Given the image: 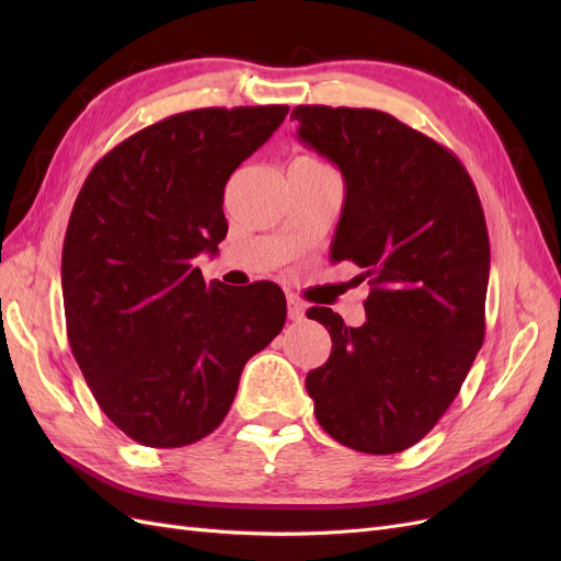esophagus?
Returning <instances> with one entry per match:
<instances>
[{"label": "esophagus", "mask_w": 561, "mask_h": 561, "mask_svg": "<svg viewBox=\"0 0 561 561\" xmlns=\"http://www.w3.org/2000/svg\"><path fill=\"white\" fill-rule=\"evenodd\" d=\"M304 316H307V311H304L301 304L295 299H287V318H290L293 322H301Z\"/></svg>", "instance_id": "1"}]
</instances>
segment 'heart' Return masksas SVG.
<instances>
[{
    "label": "heart",
    "instance_id": "b5f03b06",
    "mask_svg": "<svg viewBox=\"0 0 561 561\" xmlns=\"http://www.w3.org/2000/svg\"><path fill=\"white\" fill-rule=\"evenodd\" d=\"M304 159H307V161H316V159H309V157H304ZM316 163H320V161H316Z\"/></svg>",
    "mask_w": 561,
    "mask_h": 561
}]
</instances>
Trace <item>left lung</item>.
I'll return each instance as SVG.
<instances>
[{
  "mask_svg": "<svg viewBox=\"0 0 561 561\" xmlns=\"http://www.w3.org/2000/svg\"><path fill=\"white\" fill-rule=\"evenodd\" d=\"M297 138L344 178L330 260L365 268L367 320L332 309V353L307 375L336 443L396 454L431 433L484 342L489 233L478 190L449 149L379 110L299 105Z\"/></svg>",
  "mask_w": 561,
  "mask_h": 561,
  "instance_id": "obj_1",
  "label": "left lung"
}]
</instances>
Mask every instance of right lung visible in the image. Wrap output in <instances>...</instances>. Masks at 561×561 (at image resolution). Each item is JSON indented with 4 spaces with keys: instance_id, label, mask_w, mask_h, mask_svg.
<instances>
[{
    "instance_id": "add662e5",
    "label": "right lung",
    "mask_w": 561,
    "mask_h": 561,
    "mask_svg": "<svg viewBox=\"0 0 561 561\" xmlns=\"http://www.w3.org/2000/svg\"><path fill=\"white\" fill-rule=\"evenodd\" d=\"M287 105L163 118L100 159L62 245L67 339L114 426L135 443H198L225 421L245 363L285 325L274 283L206 285L194 257L227 236L231 173Z\"/></svg>"
}]
</instances>
